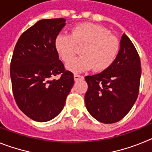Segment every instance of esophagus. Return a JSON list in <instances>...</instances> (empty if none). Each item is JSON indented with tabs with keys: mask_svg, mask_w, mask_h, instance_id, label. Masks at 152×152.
Masks as SVG:
<instances>
[{
	"mask_svg": "<svg viewBox=\"0 0 152 152\" xmlns=\"http://www.w3.org/2000/svg\"><path fill=\"white\" fill-rule=\"evenodd\" d=\"M74 79H75V81H77V80H80V79H84V77H83L82 75H74Z\"/></svg>",
	"mask_w": 152,
	"mask_h": 152,
	"instance_id": "obj_1",
	"label": "esophagus"
}]
</instances>
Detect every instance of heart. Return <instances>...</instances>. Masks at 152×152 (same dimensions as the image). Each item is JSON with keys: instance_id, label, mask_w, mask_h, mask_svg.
Instances as JSON below:
<instances>
[{"instance_id": "1", "label": "heart", "mask_w": 152, "mask_h": 152, "mask_svg": "<svg viewBox=\"0 0 152 152\" xmlns=\"http://www.w3.org/2000/svg\"><path fill=\"white\" fill-rule=\"evenodd\" d=\"M76 45L85 46L81 50L82 56L67 64V69L74 73L91 68L95 72L105 71L116 61L120 49L119 39L108 29L89 23L75 26L71 35L59 33L55 38V49L64 62L73 57Z\"/></svg>"}]
</instances>
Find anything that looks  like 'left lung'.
<instances>
[{
    "label": "left lung",
    "instance_id": "8db88e82",
    "mask_svg": "<svg viewBox=\"0 0 152 152\" xmlns=\"http://www.w3.org/2000/svg\"><path fill=\"white\" fill-rule=\"evenodd\" d=\"M141 72L139 54L124 33L113 64L101 73L85 77L88 89L84 100L91 116L106 124L121 120L136 101Z\"/></svg>",
    "mask_w": 152,
    "mask_h": 152
}]
</instances>
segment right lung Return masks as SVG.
Returning <instances> with one entry per match:
<instances>
[{"label":"right lung","instance_id":"add662e5","mask_svg":"<svg viewBox=\"0 0 152 152\" xmlns=\"http://www.w3.org/2000/svg\"><path fill=\"white\" fill-rule=\"evenodd\" d=\"M65 21H38L21 35L13 50L10 69L13 96L20 110L36 122L49 121L61 113L75 82L54 45ZM60 73L59 79L51 80Z\"/></svg>","mask_w":152,"mask_h":152}]
</instances>
